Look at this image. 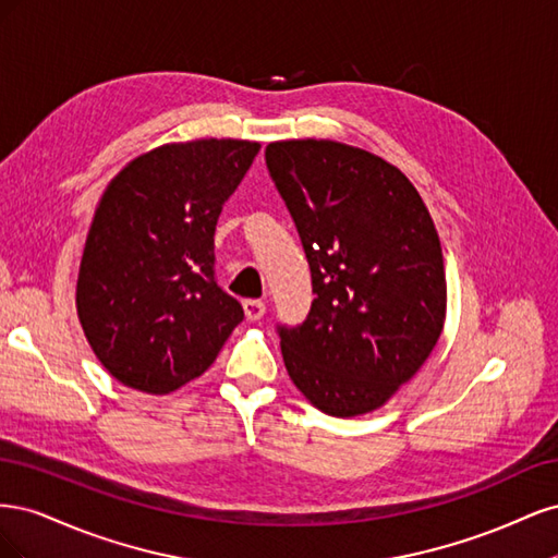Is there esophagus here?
<instances>
[{
	"label": "esophagus",
	"instance_id": "esophagus-1",
	"mask_svg": "<svg viewBox=\"0 0 558 558\" xmlns=\"http://www.w3.org/2000/svg\"><path fill=\"white\" fill-rule=\"evenodd\" d=\"M244 314L248 320H260L265 314V305L260 300H244Z\"/></svg>",
	"mask_w": 558,
	"mask_h": 558
}]
</instances>
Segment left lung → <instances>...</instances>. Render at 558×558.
<instances>
[{"label":"left lung","mask_w":558,"mask_h":558,"mask_svg":"<svg viewBox=\"0 0 558 558\" xmlns=\"http://www.w3.org/2000/svg\"><path fill=\"white\" fill-rule=\"evenodd\" d=\"M267 170L305 246L310 316L279 328L289 377L330 416L379 410L440 340L447 316L442 246L412 181L365 148L286 140Z\"/></svg>","instance_id":"obj_1"}]
</instances>
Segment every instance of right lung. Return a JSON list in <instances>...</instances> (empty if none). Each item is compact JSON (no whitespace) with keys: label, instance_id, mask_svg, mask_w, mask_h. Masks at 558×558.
<instances>
[{"label":"right lung","instance_id":"add662e5","mask_svg":"<svg viewBox=\"0 0 558 558\" xmlns=\"http://www.w3.org/2000/svg\"><path fill=\"white\" fill-rule=\"evenodd\" d=\"M260 144L193 140L130 160L97 202L76 279L83 335L128 388L167 396L216 361L242 305L216 286L214 232Z\"/></svg>","mask_w":558,"mask_h":558}]
</instances>
